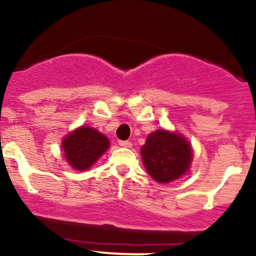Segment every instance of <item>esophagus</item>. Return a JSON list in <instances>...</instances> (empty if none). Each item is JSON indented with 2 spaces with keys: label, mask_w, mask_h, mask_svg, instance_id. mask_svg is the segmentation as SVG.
<instances>
[{
  "label": "esophagus",
  "mask_w": 256,
  "mask_h": 256,
  "mask_svg": "<svg viewBox=\"0 0 256 256\" xmlns=\"http://www.w3.org/2000/svg\"><path fill=\"white\" fill-rule=\"evenodd\" d=\"M118 144H120L121 147H131L132 146V144L130 142V141H118Z\"/></svg>",
  "instance_id": "34e87169"
}]
</instances>
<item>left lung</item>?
<instances>
[{"mask_svg": "<svg viewBox=\"0 0 256 256\" xmlns=\"http://www.w3.org/2000/svg\"><path fill=\"white\" fill-rule=\"evenodd\" d=\"M141 154L150 176L160 183L180 178L188 171L192 161V150L186 138L164 130L147 136Z\"/></svg>", "mask_w": 256, "mask_h": 256, "instance_id": "8db88e82", "label": "left lung"}]
</instances>
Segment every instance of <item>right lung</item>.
Instances as JSON below:
<instances>
[{"mask_svg": "<svg viewBox=\"0 0 256 256\" xmlns=\"http://www.w3.org/2000/svg\"><path fill=\"white\" fill-rule=\"evenodd\" d=\"M109 147V140L92 128H80L64 138L63 150L73 168L85 171L96 162Z\"/></svg>", "mask_w": 256, "mask_h": 256, "instance_id": "obj_1", "label": "right lung"}]
</instances>
